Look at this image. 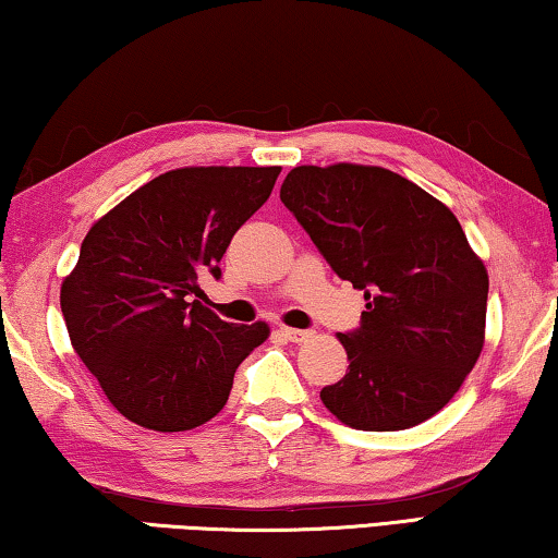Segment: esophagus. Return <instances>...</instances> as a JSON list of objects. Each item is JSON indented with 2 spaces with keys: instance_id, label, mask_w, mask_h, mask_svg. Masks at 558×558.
Wrapping results in <instances>:
<instances>
[{
  "instance_id": "34e87169",
  "label": "esophagus",
  "mask_w": 558,
  "mask_h": 558,
  "mask_svg": "<svg viewBox=\"0 0 558 558\" xmlns=\"http://www.w3.org/2000/svg\"><path fill=\"white\" fill-rule=\"evenodd\" d=\"M280 332H282V336H286V340H290V343H305V340L313 336L311 330H301V328H288V326H282V328H280Z\"/></svg>"
}]
</instances>
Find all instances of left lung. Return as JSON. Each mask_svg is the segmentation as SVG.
Returning <instances> with one entry per match:
<instances>
[{
    "mask_svg": "<svg viewBox=\"0 0 558 558\" xmlns=\"http://www.w3.org/2000/svg\"><path fill=\"white\" fill-rule=\"evenodd\" d=\"M280 199L365 298L361 328L338 332L351 365L320 401L359 430L428 421L461 388L486 336L488 272L461 222L415 182L373 165H301Z\"/></svg>",
    "mask_w": 558,
    "mask_h": 558,
    "instance_id": "left-lung-1",
    "label": "left lung"
}]
</instances>
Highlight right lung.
Segmentation results:
<instances>
[{
  "mask_svg": "<svg viewBox=\"0 0 558 558\" xmlns=\"http://www.w3.org/2000/svg\"><path fill=\"white\" fill-rule=\"evenodd\" d=\"M280 168H180L99 218L62 280L74 353L124 418L190 430L228 403L232 376L270 328L235 326L197 301Z\"/></svg>",
  "mask_w": 558,
  "mask_h": 558,
  "instance_id": "1",
  "label": "right lung"
}]
</instances>
